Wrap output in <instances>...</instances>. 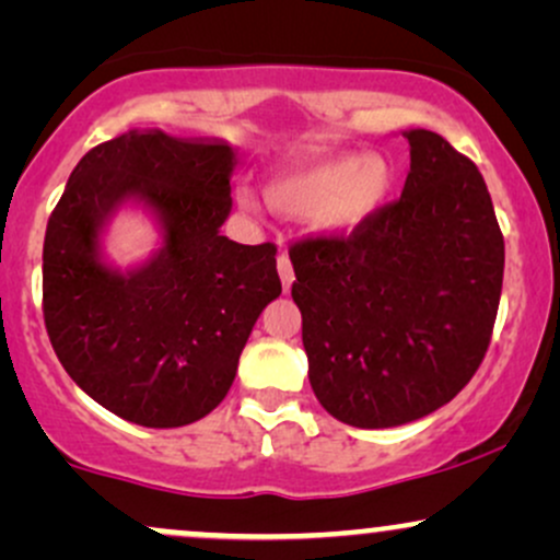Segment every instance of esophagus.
Masks as SVG:
<instances>
[{"instance_id": "esophagus-1", "label": "esophagus", "mask_w": 560, "mask_h": 560, "mask_svg": "<svg viewBox=\"0 0 560 560\" xmlns=\"http://www.w3.org/2000/svg\"><path fill=\"white\" fill-rule=\"evenodd\" d=\"M276 268H279L281 287H284V292H289V289H292V281H294V271H292V262H289L287 255H279V260H276Z\"/></svg>"}]
</instances>
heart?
Wrapping results in <instances>:
<instances>
[{
  "label": "heart",
  "mask_w": 560,
  "mask_h": 560,
  "mask_svg": "<svg viewBox=\"0 0 560 560\" xmlns=\"http://www.w3.org/2000/svg\"><path fill=\"white\" fill-rule=\"evenodd\" d=\"M395 173L378 152L361 155H318L279 165L266 178L268 205L284 215H305L324 236H350L378 213ZM244 208L253 197L240 195Z\"/></svg>",
  "instance_id": "obj_1"
}]
</instances>
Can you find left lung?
I'll list each match as a JSON object with an SVG mask.
<instances>
[{
    "label": "left lung",
    "instance_id": "8db88e82",
    "mask_svg": "<svg viewBox=\"0 0 560 560\" xmlns=\"http://www.w3.org/2000/svg\"><path fill=\"white\" fill-rule=\"evenodd\" d=\"M402 137L410 171L395 205L347 240L289 249L311 387L358 429L453 400L485 358L503 289L505 244L477 165L427 128Z\"/></svg>",
    "mask_w": 560,
    "mask_h": 560
}]
</instances>
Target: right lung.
Returning <instances> with one entry per match:
<instances>
[{"label": "right lung", "instance_id": "1", "mask_svg": "<svg viewBox=\"0 0 560 560\" xmlns=\"http://www.w3.org/2000/svg\"><path fill=\"white\" fill-rule=\"evenodd\" d=\"M236 147L133 128L70 173L44 236V324L92 400L150 429L221 405L262 307L281 294L273 244L221 234ZM126 207L156 223L150 259L120 269L104 236Z\"/></svg>", "mask_w": 560, "mask_h": 560}]
</instances>
